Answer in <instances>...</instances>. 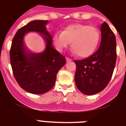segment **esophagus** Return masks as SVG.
I'll return each mask as SVG.
<instances>
[{"mask_svg": "<svg viewBox=\"0 0 126 126\" xmlns=\"http://www.w3.org/2000/svg\"><path fill=\"white\" fill-rule=\"evenodd\" d=\"M66 61H67V62L68 63V62H70V61H72L73 60L71 59H70V58H69V57H66Z\"/></svg>", "mask_w": 126, "mask_h": 126, "instance_id": "esophagus-1", "label": "esophagus"}]
</instances>
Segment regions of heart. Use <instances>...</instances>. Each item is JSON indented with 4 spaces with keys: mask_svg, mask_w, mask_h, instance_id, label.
I'll list each match as a JSON object with an SVG mask.
<instances>
[{
    "mask_svg": "<svg viewBox=\"0 0 126 126\" xmlns=\"http://www.w3.org/2000/svg\"><path fill=\"white\" fill-rule=\"evenodd\" d=\"M99 38V31L95 27L77 23L66 27L61 32H55L52 40L58 51H62L71 42V48L77 55L86 57L95 51Z\"/></svg>",
    "mask_w": 126,
    "mask_h": 126,
    "instance_id": "1",
    "label": "heart"
}]
</instances>
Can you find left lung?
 <instances>
[{"instance_id": "1", "label": "left lung", "mask_w": 126, "mask_h": 126, "mask_svg": "<svg viewBox=\"0 0 126 126\" xmlns=\"http://www.w3.org/2000/svg\"><path fill=\"white\" fill-rule=\"evenodd\" d=\"M101 41L97 51L89 57L75 60V84L88 95L101 92L110 80L116 61L115 35L106 22L101 26Z\"/></svg>"}]
</instances>
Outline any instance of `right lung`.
Instances as JSON below:
<instances>
[{"instance_id": "obj_1", "label": "right lung", "mask_w": 126, "mask_h": 126, "mask_svg": "<svg viewBox=\"0 0 126 126\" xmlns=\"http://www.w3.org/2000/svg\"><path fill=\"white\" fill-rule=\"evenodd\" d=\"M47 20L32 21L19 29L13 38L10 51V64L17 82L23 90L33 94H42L51 90L59 69L66 63L65 57L54 48L52 36L46 30ZM39 32L45 42V48L32 52L24 43V35Z\"/></svg>"}]
</instances>
